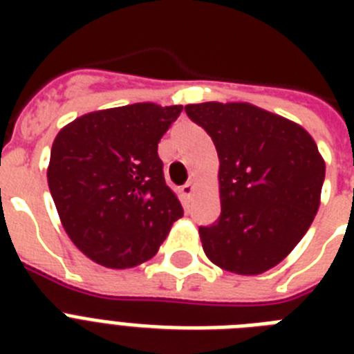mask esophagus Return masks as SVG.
<instances>
[{
	"label": "esophagus",
	"mask_w": 354,
	"mask_h": 354,
	"mask_svg": "<svg viewBox=\"0 0 354 354\" xmlns=\"http://www.w3.org/2000/svg\"><path fill=\"white\" fill-rule=\"evenodd\" d=\"M193 191H194L193 182H187L185 185H182V187H180V193H182L183 200H191V196H193Z\"/></svg>",
	"instance_id": "1"
}]
</instances>
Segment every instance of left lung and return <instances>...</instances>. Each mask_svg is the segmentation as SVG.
Wrapping results in <instances>:
<instances>
[{"label": "left lung", "instance_id": "left-lung-1", "mask_svg": "<svg viewBox=\"0 0 354 354\" xmlns=\"http://www.w3.org/2000/svg\"><path fill=\"white\" fill-rule=\"evenodd\" d=\"M218 154L221 216L200 227L216 266L257 275L279 264L318 213L325 161L297 122L250 102L187 104Z\"/></svg>", "mask_w": 354, "mask_h": 354}]
</instances>
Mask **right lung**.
<instances>
[{
	"instance_id": "right-lung-1",
	"label": "right lung",
	"mask_w": 354,
	"mask_h": 354,
	"mask_svg": "<svg viewBox=\"0 0 354 354\" xmlns=\"http://www.w3.org/2000/svg\"><path fill=\"white\" fill-rule=\"evenodd\" d=\"M182 110L154 102L108 108L57 133L49 191L69 239L97 264L132 268L149 261L183 216L158 156Z\"/></svg>"
}]
</instances>
